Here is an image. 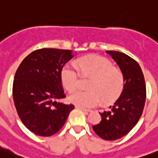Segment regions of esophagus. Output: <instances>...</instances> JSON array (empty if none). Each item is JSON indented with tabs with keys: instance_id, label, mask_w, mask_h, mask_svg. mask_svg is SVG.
<instances>
[{
	"instance_id": "esophagus-1",
	"label": "esophagus",
	"mask_w": 158,
	"mask_h": 158,
	"mask_svg": "<svg viewBox=\"0 0 158 158\" xmlns=\"http://www.w3.org/2000/svg\"><path fill=\"white\" fill-rule=\"evenodd\" d=\"M75 107L78 108V109H80V110H84L85 112H91L92 110H89V109H86V108H84V107H81V106H75Z\"/></svg>"
}]
</instances>
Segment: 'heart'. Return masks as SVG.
<instances>
[{"mask_svg": "<svg viewBox=\"0 0 158 158\" xmlns=\"http://www.w3.org/2000/svg\"><path fill=\"white\" fill-rule=\"evenodd\" d=\"M93 77L89 85V91H76L69 97L70 102L81 107H94L102 100L104 103L115 101L122 93L125 78L122 72L105 57L92 55L66 63L61 69L60 78L64 87L73 92L79 87L80 74Z\"/></svg>", "mask_w": 158, "mask_h": 158, "instance_id": "obj_1", "label": "heart"}]
</instances>
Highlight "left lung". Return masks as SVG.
<instances>
[{"label": "left lung", "mask_w": 158, "mask_h": 158, "mask_svg": "<svg viewBox=\"0 0 158 158\" xmlns=\"http://www.w3.org/2000/svg\"><path fill=\"white\" fill-rule=\"evenodd\" d=\"M106 53L120 67L125 86L110 110L99 112L102 120L93 126V130L103 139L115 140L127 135L141 117L146 100V86L142 69L135 60L120 52L107 51Z\"/></svg>", "instance_id": "8db88e82"}]
</instances>
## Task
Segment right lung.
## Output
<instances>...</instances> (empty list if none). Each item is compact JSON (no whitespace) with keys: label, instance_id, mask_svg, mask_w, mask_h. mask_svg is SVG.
Segmentation results:
<instances>
[{"label":"right lung","instance_id":"add662e5","mask_svg":"<svg viewBox=\"0 0 158 158\" xmlns=\"http://www.w3.org/2000/svg\"><path fill=\"white\" fill-rule=\"evenodd\" d=\"M70 50L38 49L26 56L16 70L13 98L23 124L43 137L58 132L74 108L57 102L65 98L60 73L72 57Z\"/></svg>","mask_w":158,"mask_h":158}]
</instances>
